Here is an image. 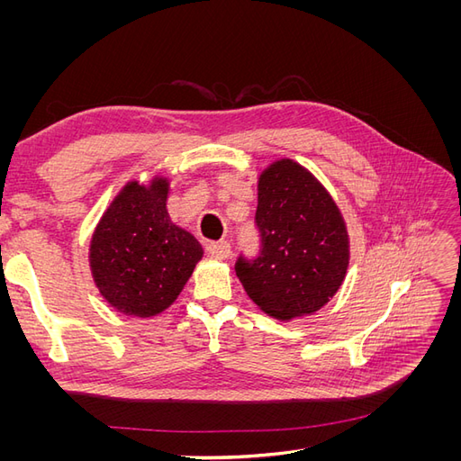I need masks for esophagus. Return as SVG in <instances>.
Masks as SVG:
<instances>
[{
	"label": "esophagus",
	"mask_w": 461,
	"mask_h": 461,
	"mask_svg": "<svg viewBox=\"0 0 461 461\" xmlns=\"http://www.w3.org/2000/svg\"><path fill=\"white\" fill-rule=\"evenodd\" d=\"M207 252L212 258L217 259H227L230 256V244L227 240H221V242H212L207 246Z\"/></svg>",
	"instance_id": "34e87169"
}]
</instances>
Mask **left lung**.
<instances>
[{"mask_svg": "<svg viewBox=\"0 0 461 461\" xmlns=\"http://www.w3.org/2000/svg\"><path fill=\"white\" fill-rule=\"evenodd\" d=\"M259 252L234 263L248 296L276 319L317 312L348 269V232L337 203L292 159L275 161L258 185Z\"/></svg>", "mask_w": 461, "mask_h": 461, "instance_id": "1", "label": "left lung"}]
</instances>
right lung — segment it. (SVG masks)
Masks as SVG:
<instances>
[{
    "label": "right lung",
    "instance_id": "1",
    "mask_svg": "<svg viewBox=\"0 0 461 461\" xmlns=\"http://www.w3.org/2000/svg\"><path fill=\"white\" fill-rule=\"evenodd\" d=\"M169 183H129L107 207L90 244V267L102 296L136 317L158 315L183 292L203 249L167 213Z\"/></svg>",
    "mask_w": 461,
    "mask_h": 461
}]
</instances>
